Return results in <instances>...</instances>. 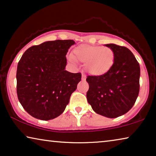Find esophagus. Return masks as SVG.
<instances>
[{"label":"esophagus","instance_id":"esophagus-1","mask_svg":"<svg viewBox=\"0 0 156 156\" xmlns=\"http://www.w3.org/2000/svg\"><path fill=\"white\" fill-rule=\"evenodd\" d=\"M85 78H86V76H85L84 73H82V80H85Z\"/></svg>","mask_w":156,"mask_h":156}]
</instances>
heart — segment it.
Returning a JSON list of instances; mask_svg holds the SVG:
<instances>
[{
    "instance_id": "1",
    "label": "heart",
    "mask_w": 156,
    "mask_h": 156,
    "mask_svg": "<svg viewBox=\"0 0 156 156\" xmlns=\"http://www.w3.org/2000/svg\"><path fill=\"white\" fill-rule=\"evenodd\" d=\"M72 62L76 61L85 63V69L93 76H102L112 69L115 62V53L109 47L101 46H80L73 50L69 57Z\"/></svg>"
}]
</instances>
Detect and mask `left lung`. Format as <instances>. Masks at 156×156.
<instances>
[{"instance_id":"8db88e82","label":"left lung","mask_w":156,"mask_h":156,"mask_svg":"<svg viewBox=\"0 0 156 156\" xmlns=\"http://www.w3.org/2000/svg\"><path fill=\"white\" fill-rule=\"evenodd\" d=\"M115 53L112 69L104 75L88 76L87 100L96 113L116 118L132 108L139 93L140 66L130 50L107 44Z\"/></svg>"}]
</instances>
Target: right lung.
<instances>
[{
    "label": "right lung",
    "instance_id": "add662e5",
    "mask_svg": "<svg viewBox=\"0 0 156 156\" xmlns=\"http://www.w3.org/2000/svg\"><path fill=\"white\" fill-rule=\"evenodd\" d=\"M71 39L48 41L30 47L17 69V94L28 114L36 119H53L65 110L77 88L81 73L66 71Z\"/></svg>",
    "mask_w": 156,
    "mask_h": 156
}]
</instances>
